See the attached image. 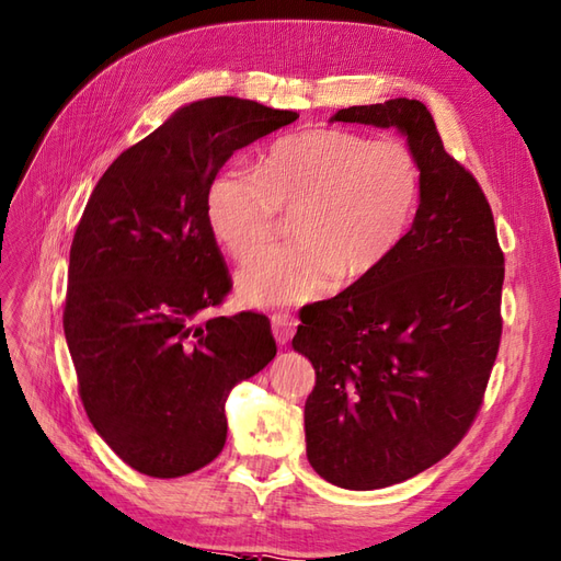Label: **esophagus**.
Here are the masks:
<instances>
[{"label":"esophagus","mask_w":561,"mask_h":561,"mask_svg":"<svg viewBox=\"0 0 561 561\" xmlns=\"http://www.w3.org/2000/svg\"><path fill=\"white\" fill-rule=\"evenodd\" d=\"M296 327H298V320L294 318L291 312L279 310V312L272 314V334H275L277 343H282V346H284V343L291 341Z\"/></svg>","instance_id":"obj_1"}]
</instances>
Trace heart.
<instances>
[{"label":"heart","mask_w":561,"mask_h":561,"mask_svg":"<svg viewBox=\"0 0 561 561\" xmlns=\"http://www.w3.org/2000/svg\"><path fill=\"white\" fill-rule=\"evenodd\" d=\"M422 196L414 153L341 127L279 139L257 170L229 168L206 196L210 232L249 261L294 215L298 247L270 251L239 272L251 306H298L329 294L343 277L360 282L391 261L408 237Z\"/></svg>","instance_id":"heart-1"}]
</instances>
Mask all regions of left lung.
Instances as JSON below:
<instances>
[{
  "label": "left lung",
  "instance_id": "left-lung-1",
  "mask_svg": "<svg viewBox=\"0 0 561 561\" xmlns=\"http://www.w3.org/2000/svg\"><path fill=\"white\" fill-rule=\"evenodd\" d=\"M398 127L422 172L408 237L375 275L300 310L294 348L314 367L312 469L348 491L417 477L450 455L483 405L502 336L505 253L477 178L443 147L417 99L341 108Z\"/></svg>",
  "mask_w": 561,
  "mask_h": 561
}]
</instances>
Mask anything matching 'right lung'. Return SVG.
Masks as SVG:
<instances>
[{"label": "right lung", "instance_id": "right-lung-1", "mask_svg": "<svg viewBox=\"0 0 561 561\" xmlns=\"http://www.w3.org/2000/svg\"><path fill=\"white\" fill-rule=\"evenodd\" d=\"M296 118L237 96L194 102L125 149L84 206L64 332L84 412L139 473L213 462L232 386L277 355L265 314L204 318L232 291L206 196L229 156Z\"/></svg>", "mask_w": 561, "mask_h": 561}]
</instances>
